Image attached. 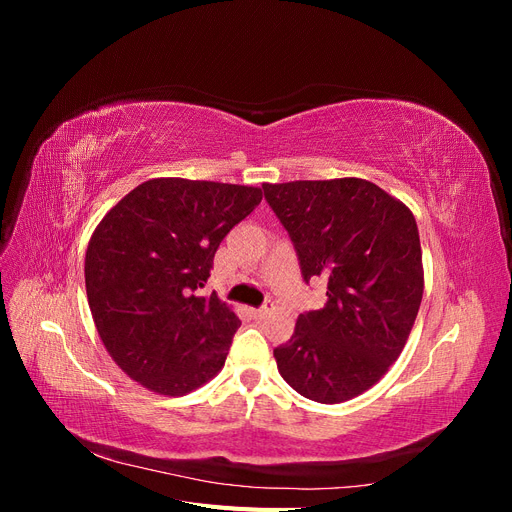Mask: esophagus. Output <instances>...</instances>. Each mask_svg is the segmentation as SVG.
Returning a JSON list of instances; mask_svg holds the SVG:
<instances>
[{
    "instance_id": "esophagus-1",
    "label": "esophagus",
    "mask_w": 512,
    "mask_h": 512,
    "mask_svg": "<svg viewBox=\"0 0 512 512\" xmlns=\"http://www.w3.org/2000/svg\"><path fill=\"white\" fill-rule=\"evenodd\" d=\"M271 312H273V303H267L265 307H260V309H252L254 318H265V316H269Z\"/></svg>"
}]
</instances>
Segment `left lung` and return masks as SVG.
Instances as JSON below:
<instances>
[{
	"label": "left lung",
	"instance_id": "obj_1",
	"mask_svg": "<svg viewBox=\"0 0 512 512\" xmlns=\"http://www.w3.org/2000/svg\"><path fill=\"white\" fill-rule=\"evenodd\" d=\"M327 303L273 350L282 378L318 404L369 391L397 361L421 307L425 271L412 211L359 177L262 183Z\"/></svg>",
	"mask_w": 512,
	"mask_h": 512
}]
</instances>
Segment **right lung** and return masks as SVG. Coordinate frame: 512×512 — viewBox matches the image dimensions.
Wrapping results in <instances>:
<instances>
[{
  "mask_svg": "<svg viewBox=\"0 0 512 512\" xmlns=\"http://www.w3.org/2000/svg\"><path fill=\"white\" fill-rule=\"evenodd\" d=\"M260 200L254 185L158 177L106 211L87 245L85 288L123 374L168 397L220 374L241 320L218 294L196 290L222 239Z\"/></svg>",
  "mask_w": 512,
  "mask_h": 512,
  "instance_id": "1",
  "label": "right lung"
}]
</instances>
